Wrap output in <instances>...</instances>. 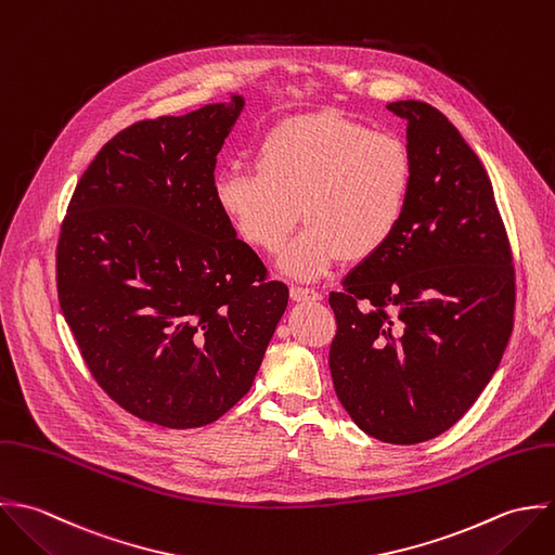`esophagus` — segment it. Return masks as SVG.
Wrapping results in <instances>:
<instances>
[{"mask_svg":"<svg viewBox=\"0 0 555 555\" xmlns=\"http://www.w3.org/2000/svg\"><path fill=\"white\" fill-rule=\"evenodd\" d=\"M289 296H292L294 302H318V300H322L320 292L309 289V287H300V285H292Z\"/></svg>","mask_w":555,"mask_h":555,"instance_id":"obj_1","label":"esophagus"}]
</instances>
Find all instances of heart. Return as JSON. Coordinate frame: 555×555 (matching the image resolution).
I'll list each match as a JSON object with an SVG mask.
<instances>
[{
  "label": "heart",
  "mask_w": 555,
  "mask_h": 555,
  "mask_svg": "<svg viewBox=\"0 0 555 555\" xmlns=\"http://www.w3.org/2000/svg\"><path fill=\"white\" fill-rule=\"evenodd\" d=\"M414 189L408 145L340 113L287 117L255 150V169H227L215 202L235 235L274 253L296 222L298 237L279 255V270L313 281L345 257L362 263L397 235Z\"/></svg>",
  "instance_id": "obj_1"
}]
</instances>
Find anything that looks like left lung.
Instances as JSON below:
<instances>
[{
  "label": "left lung",
  "mask_w": 555,
  "mask_h": 555,
  "mask_svg": "<svg viewBox=\"0 0 555 555\" xmlns=\"http://www.w3.org/2000/svg\"><path fill=\"white\" fill-rule=\"evenodd\" d=\"M414 189L392 242L331 294L334 390L371 438L418 443L480 397L513 333L515 270L491 180L443 113L397 101Z\"/></svg>",
  "instance_id": "left-lung-1"
}]
</instances>
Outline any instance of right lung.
I'll use <instances>...</instances> for the list:
<instances>
[{
  "label": "right lung",
  "mask_w": 555,
  "mask_h": 555,
  "mask_svg": "<svg viewBox=\"0 0 555 555\" xmlns=\"http://www.w3.org/2000/svg\"><path fill=\"white\" fill-rule=\"evenodd\" d=\"M244 96L137 121L96 154L57 242V296L101 388L167 429L219 421L253 386L289 289L215 202Z\"/></svg>",
  "instance_id": "add662e5"
}]
</instances>
